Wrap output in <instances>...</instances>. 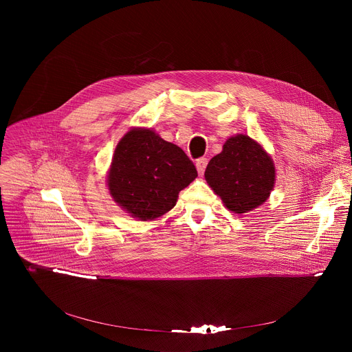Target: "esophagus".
Listing matches in <instances>:
<instances>
[{
  "label": "esophagus",
  "instance_id": "34e87169",
  "mask_svg": "<svg viewBox=\"0 0 352 352\" xmlns=\"http://www.w3.org/2000/svg\"><path fill=\"white\" fill-rule=\"evenodd\" d=\"M206 166H208V159L206 157H200L196 160V170L200 175H204L205 170H206Z\"/></svg>",
  "mask_w": 352,
  "mask_h": 352
}]
</instances>
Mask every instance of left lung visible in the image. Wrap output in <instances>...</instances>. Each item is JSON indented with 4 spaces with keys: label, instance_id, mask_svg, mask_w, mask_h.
<instances>
[{
    "label": "left lung",
    "instance_id": "left-lung-1",
    "mask_svg": "<svg viewBox=\"0 0 352 352\" xmlns=\"http://www.w3.org/2000/svg\"><path fill=\"white\" fill-rule=\"evenodd\" d=\"M205 178L228 210L242 214L266 202L274 186L276 168L256 140L238 133L228 138L221 153L209 162Z\"/></svg>",
    "mask_w": 352,
    "mask_h": 352
}]
</instances>
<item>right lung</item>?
<instances>
[{"mask_svg": "<svg viewBox=\"0 0 352 352\" xmlns=\"http://www.w3.org/2000/svg\"><path fill=\"white\" fill-rule=\"evenodd\" d=\"M196 177L193 163L181 147L152 129L132 128L116 147L107 185L118 206L148 221L170 212L179 190Z\"/></svg>", "mask_w": 352, "mask_h": 352, "instance_id": "obj_1", "label": "right lung"}]
</instances>
